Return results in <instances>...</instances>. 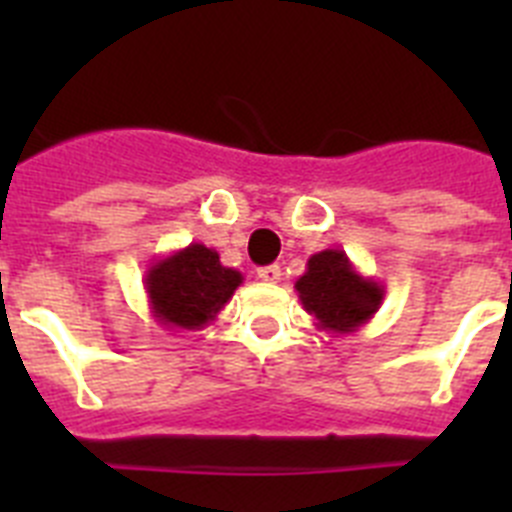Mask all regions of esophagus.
I'll return each mask as SVG.
<instances>
[{
  "mask_svg": "<svg viewBox=\"0 0 512 512\" xmlns=\"http://www.w3.org/2000/svg\"><path fill=\"white\" fill-rule=\"evenodd\" d=\"M256 274H259V279H261V282H269V284H277L279 279H282V269H279L277 264L261 266V269L256 271Z\"/></svg>",
  "mask_w": 512,
  "mask_h": 512,
  "instance_id": "34e87169",
  "label": "esophagus"
}]
</instances>
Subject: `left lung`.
Instances as JSON below:
<instances>
[{"label":"left lung","instance_id":"left-lung-1","mask_svg":"<svg viewBox=\"0 0 512 512\" xmlns=\"http://www.w3.org/2000/svg\"><path fill=\"white\" fill-rule=\"evenodd\" d=\"M295 289L318 330L336 336L356 333L374 318L384 300V284L364 277L341 248L312 253Z\"/></svg>","mask_w":512,"mask_h":512}]
</instances>
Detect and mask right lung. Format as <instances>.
<instances>
[{
	"label": "right lung",
	"mask_w": 512,
	"mask_h": 512,
	"mask_svg": "<svg viewBox=\"0 0 512 512\" xmlns=\"http://www.w3.org/2000/svg\"><path fill=\"white\" fill-rule=\"evenodd\" d=\"M241 284V271L220 264V253L202 243L156 259L143 279L153 318L171 330L207 328Z\"/></svg>",
	"instance_id": "1"
}]
</instances>
